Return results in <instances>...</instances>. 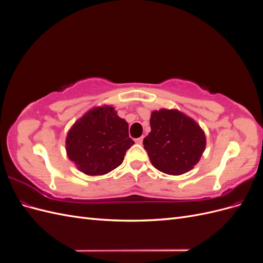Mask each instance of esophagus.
<instances>
[{
	"mask_svg": "<svg viewBox=\"0 0 263 263\" xmlns=\"http://www.w3.org/2000/svg\"><path fill=\"white\" fill-rule=\"evenodd\" d=\"M142 141H144V136H141V137H139V138H136V139H135V142H136L137 145H141V144H142Z\"/></svg>",
	"mask_w": 263,
	"mask_h": 263,
	"instance_id": "esophagus-1",
	"label": "esophagus"
}]
</instances>
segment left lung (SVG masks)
<instances>
[{
  "label": "left lung",
  "instance_id": "left-lung-1",
  "mask_svg": "<svg viewBox=\"0 0 263 263\" xmlns=\"http://www.w3.org/2000/svg\"><path fill=\"white\" fill-rule=\"evenodd\" d=\"M151 132L144 148L156 169L180 176L194 168L206 147V136L193 118L179 109L161 108L150 116Z\"/></svg>",
  "mask_w": 263,
  "mask_h": 263
}]
</instances>
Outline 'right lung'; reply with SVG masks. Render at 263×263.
Here are the masks:
<instances>
[{"mask_svg":"<svg viewBox=\"0 0 263 263\" xmlns=\"http://www.w3.org/2000/svg\"><path fill=\"white\" fill-rule=\"evenodd\" d=\"M133 145L128 123L110 105L87 110L66 138L68 158L86 176H103L116 169Z\"/></svg>","mask_w":263,"mask_h":263,"instance_id":"obj_1","label":"right lung"}]
</instances>
